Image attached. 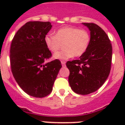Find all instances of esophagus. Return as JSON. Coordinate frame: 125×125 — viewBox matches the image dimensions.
<instances>
[{
    "instance_id": "obj_1",
    "label": "esophagus",
    "mask_w": 125,
    "mask_h": 125,
    "mask_svg": "<svg viewBox=\"0 0 125 125\" xmlns=\"http://www.w3.org/2000/svg\"><path fill=\"white\" fill-rule=\"evenodd\" d=\"M61 63H62L63 67L65 66V61H62V62H61Z\"/></svg>"
}]
</instances>
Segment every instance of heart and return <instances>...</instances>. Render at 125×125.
Segmentation results:
<instances>
[{"mask_svg": "<svg viewBox=\"0 0 125 125\" xmlns=\"http://www.w3.org/2000/svg\"><path fill=\"white\" fill-rule=\"evenodd\" d=\"M91 42L89 32L85 30L71 26L59 29L55 36L47 34L45 37L47 47L52 52H56L64 43L65 50L54 54L57 60H68L74 56H81L87 51Z\"/></svg>", "mask_w": 125, "mask_h": 125, "instance_id": "1", "label": "heart"}]
</instances>
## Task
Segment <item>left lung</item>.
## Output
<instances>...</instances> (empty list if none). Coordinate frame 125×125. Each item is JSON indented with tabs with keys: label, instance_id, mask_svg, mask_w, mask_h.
I'll return each mask as SVG.
<instances>
[{
	"label": "left lung",
	"instance_id": "left-lung-1",
	"mask_svg": "<svg viewBox=\"0 0 125 125\" xmlns=\"http://www.w3.org/2000/svg\"><path fill=\"white\" fill-rule=\"evenodd\" d=\"M82 24L90 31L91 42L79 60L68 61L69 83L73 91L80 95L95 92L103 85L110 72L112 47L108 36L97 24Z\"/></svg>",
	"mask_w": 125,
	"mask_h": 125
}]
</instances>
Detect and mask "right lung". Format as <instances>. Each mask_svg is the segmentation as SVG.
<instances>
[{"label": "right lung", "mask_w": 125, "mask_h": 125, "mask_svg": "<svg viewBox=\"0 0 125 125\" xmlns=\"http://www.w3.org/2000/svg\"><path fill=\"white\" fill-rule=\"evenodd\" d=\"M50 22L30 21L17 32L10 48V64L15 80L28 95L37 98L51 93L62 67L60 61L46 62L52 56L45 37L52 28Z\"/></svg>", "instance_id": "add662e5"}]
</instances>
